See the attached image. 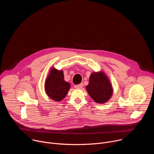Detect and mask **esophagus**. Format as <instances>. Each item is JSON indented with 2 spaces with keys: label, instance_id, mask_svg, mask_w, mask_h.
<instances>
[{
  "label": "esophagus",
  "instance_id": "esophagus-1",
  "mask_svg": "<svg viewBox=\"0 0 154 154\" xmlns=\"http://www.w3.org/2000/svg\"><path fill=\"white\" fill-rule=\"evenodd\" d=\"M82 87H83V83L76 85L74 86V88L76 89H81V88H82Z\"/></svg>",
  "mask_w": 154,
  "mask_h": 154
}]
</instances>
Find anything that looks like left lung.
Returning a JSON list of instances; mask_svg holds the SVG:
<instances>
[{
    "label": "left lung",
    "instance_id": "obj_1",
    "mask_svg": "<svg viewBox=\"0 0 154 154\" xmlns=\"http://www.w3.org/2000/svg\"><path fill=\"white\" fill-rule=\"evenodd\" d=\"M86 90L91 97L97 103H103L111 98L113 88L110 82L103 72L92 73Z\"/></svg>",
    "mask_w": 154,
    "mask_h": 154
}]
</instances>
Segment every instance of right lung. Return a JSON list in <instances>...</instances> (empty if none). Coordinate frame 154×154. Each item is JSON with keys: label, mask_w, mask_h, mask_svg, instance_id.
Segmentation results:
<instances>
[{"label": "right lung", "mask_w": 154, "mask_h": 154, "mask_svg": "<svg viewBox=\"0 0 154 154\" xmlns=\"http://www.w3.org/2000/svg\"><path fill=\"white\" fill-rule=\"evenodd\" d=\"M70 89V84L64 80L62 71L52 68L45 82V91L48 96L55 101H61Z\"/></svg>", "instance_id": "obj_1"}]
</instances>
